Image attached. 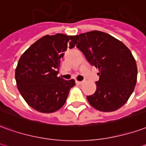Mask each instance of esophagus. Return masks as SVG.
<instances>
[{
  "instance_id": "obj_1",
  "label": "esophagus",
  "mask_w": 146,
  "mask_h": 146,
  "mask_svg": "<svg viewBox=\"0 0 146 146\" xmlns=\"http://www.w3.org/2000/svg\"><path fill=\"white\" fill-rule=\"evenodd\" d=\"M76 83L78 84H84V81H78V80H76Z\"/></svg>"
}]
</instances>
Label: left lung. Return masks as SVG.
Returning <instances> with one entry per match:
<instances>
[{
    "label": "left lung",
    "instance_id": "8db88e82",
    "mask_svg": "<svg viewBox=\"0 0 146 146\" xmlns=\"http://www.w3.org/2000/svg\"><path fill=\"white\" fill-rule=\"evenodd\" d=\"M70 39L88 62L99 69L96 90L87 96L88 101L100 111L120 108L137 82V64L130 50L115 38L99 31L71 36Z\"/></svg>",
    "mask_w": 146,
    "mask_h": 146
}]
</instances>
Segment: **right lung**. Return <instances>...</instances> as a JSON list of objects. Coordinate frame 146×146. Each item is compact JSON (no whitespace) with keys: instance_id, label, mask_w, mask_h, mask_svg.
I'll use <instances>...</instances> for the list:
<instances>
[{"instance_id":"right-lung-1","label":"right lung","mask_w":146,"mask_h":146,"mask_svg":"<svg viewBox=\"0 0 146 146\" xmlns=\"http://www.w3.org/2000/svg\"><path fill=\"white\" fill-rule=\"evenodd\" d=\"M71 36L45 35L20 57L15 73L16 85L27 104L42 113H51L65 104L74 80L58 76L60 62L70 46Z\"/></svg>"}]
</instances>
